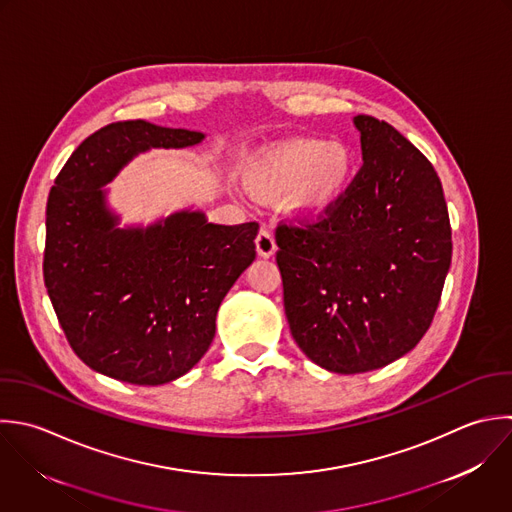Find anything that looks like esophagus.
<instances>
[{
    "label": "esophagus",
    "mask_w": 512,
    "mask_h": 512,
    "mask_svg": "<svg viewBox=\"0 0 512 512\" xmlns=\"http://www.w3.org/2000/svg\"><path fill=\"white\" fill-rule=\"evenodd\" d=\"M255 247H257V253H259L263 259H269V257L275 255L277 243H275L273 233H271L267 227H263V229L259 231V235H257V239H255Z\"/></svg>",
    "instance_id": "34e87169"
}]
</instances>
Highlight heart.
<instances>
[{"instance_id":"obj_1","label":"heart","mask_w":512,"mask_h":512,"mask_svg":"<svg viewBox=\"0 0 512 512\" xmlns=\"http://www.w3.org/2000/svg\"><path fill=\"white\" fill-rule=\"evenodd\" d=\"M355 159L339 141L295 139L261 151L245 169L247 187L265 199L287 193V207L305 217L329 211L347 191Z\"/></svg>"}]
</instances>
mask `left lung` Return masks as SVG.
<instances>
[{
  "label": "left lung",
  "instance_id": "obj_1",
  "mask_svg": "<svg viewBox=\"0 0 512 512\" xmlns=\"http://www.w3.org/2000/svg\"><path fill=\"white\" fill-rule=\"evenodd\" d=\"M363 167L307 225L277 227L291 335L319 367L381 369L423 339L441 301L453 241L441 179L393 125L353 119Z\"/></svg>",
  "mask_w": 512,
  "mask_h": 512
}]
</instances>
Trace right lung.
<instances>
[{
    "instance_id": "add662e5",
    "label": "right lung",
    "mask_w": 512,
    "mask_h": 512,
    "mask_svg": "<svg viewBox=\"0 0 512 512\" xmlns=\"http://www.w3.org/2000/svg\"><path fill=\"white\" fill-rule=\"evenodd\" d=\"M201 131L117 121L89 135L47 197L43 279L75 355L131 385L191 371L215 337L221 301L255 261L257 223L215 225L181 209L119 225L105 185L139 153L199 145Z\"/></svg>"
}]
</instances>
